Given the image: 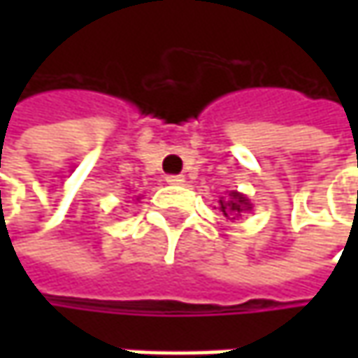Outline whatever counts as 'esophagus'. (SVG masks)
<instances>
[{"mask_svg": "<svg viewBox=\"0 0 358 358\" xmlns=\"http://www.w3.org/2000/svg\"><path fill=\"white\" fill-rule=\"evenodd\" d=\"M165 181H167L169 185H183V183H185V177H183V175H167Z\"/></svg>", "mask_w": 358, "mask_h": 358, "instance_id": "obj_1", "label": "esophagus"}]
</instances>
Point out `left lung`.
Listing matches in <instances>:
<instances>
[{"instance_id": "obj_1", "label": "left lung", "mask_w": 358, "mask_h": 358, "mask_svg": "<svg viewBox=\"0 0 358 358\" xmlns=\"http://www.w3.org/2000/svg\"><path fill=\"white\" fill-rule=\"evenodd\" d=\"M219 209L223 211L225 217L235 219V217H239L243 211H247V209H249V199L233 191V193H229L227 201H221V207H219Z\"/></svg>"}]
</instances>
